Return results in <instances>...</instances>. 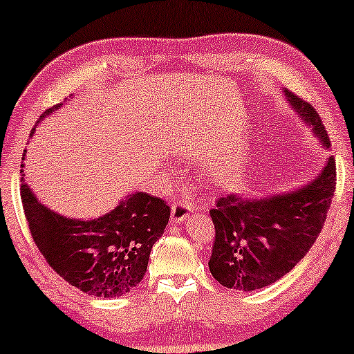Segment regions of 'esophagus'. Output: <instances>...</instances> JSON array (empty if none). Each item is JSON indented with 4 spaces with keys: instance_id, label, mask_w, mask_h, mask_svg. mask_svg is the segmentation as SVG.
<instances>
[{
    "instance_id": "1",
    "label": "esophagus",
    "mask_w": 354,
    "mask_h": 354,
    "mask_svg": "<svg viewBox=\"0 0 354 354\" xmlns=\"http://www.w3.org/2000/svg\"><path fill=\"white\" fill-rule=\"evenodd\" d=\"M191 211V206L186 203H174L171 208V223H181L188 218Z\"/></svg>"
}]
</instances>
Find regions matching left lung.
Returning a JSON list of instances; mask_svg holds the SVG:
<instances>
[{
  "mask_svg": "<svg viewBox=\"0 0 354 354\" xmlns=\"http://www.w3.org/2000/svg\"><path fill=\"white\" fill-rule=\"evenodd\" d=\"M288 103L313 128L324 148L330 138L311 104L284 89ZM336 188V163L330 156L315 180L301 188L265 198L226 194L209 211L216 236L208 261L225 288L253 291L273 284L306 256L326 221Z\"/></svg>",
  "mask_w": 354,
  "mask_h": 354,
  "instance_id": "1",
  "label": "left lung"
}]
</instances>
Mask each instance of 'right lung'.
<instances>
[{
    "label": "right lung",
    "instance_id": "add662e5",
    "mask_svg": "<svg viewBox=\"0 0 354 354\" xmlns=\"http://www.w3.org/2000/svg\"><path fill=\"white\" fill-rule=\"evenodd\" d=\"M59 106L46 109L39 120ZM21 201L31 236L48 265L83 293L103 298L123 296L140 284L171 211L165 200L138 191L100 218H66L41 205L24 180Z\"/></svg>",
    "mask_w": 354,
    "mask_h": 354
}]
</instances>
